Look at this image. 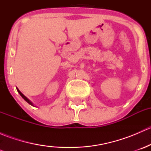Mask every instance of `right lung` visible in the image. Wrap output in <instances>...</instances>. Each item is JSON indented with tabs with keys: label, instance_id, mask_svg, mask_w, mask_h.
Listing matches in <instances>:
<instances>
[{
	"label": "right lung",
	"instance_id": "1",
	"mask_svg": "<svg viewBox=\"0 0 151 151\" xmlns=\"http://www.w3.org/2000/svg\"><path fill=\"white\" fill-rule=\"evenodd\" d=\"M17 90L18 93H19V94H20V96H22V98H23V99H24V100H25V101H27V102H28L29 104H30V105H32V106H33V103H32V102H31V101H30V100H29V99H28V98H27V97H26V96H24V95H23V94H22V93H21V92H20V91H19V89H18V88H17Z\"/></svg>",
	"mask_w": 151,
	"mask_h": 151
}]
</instances>
